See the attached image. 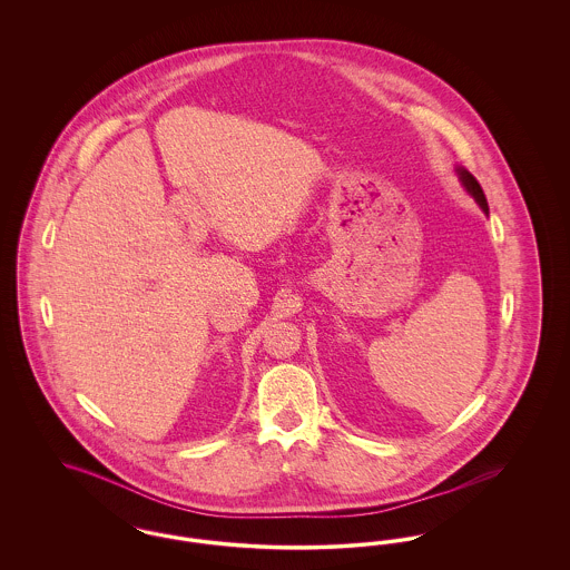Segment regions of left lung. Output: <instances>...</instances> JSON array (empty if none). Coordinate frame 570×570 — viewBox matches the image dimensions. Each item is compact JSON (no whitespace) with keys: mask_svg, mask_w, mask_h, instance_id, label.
<instances>
[{"mask_svg":"<svg viewBox=\"0 0 570 570\" xmlns=\"http://www.w3.org/2000/svg\"><path fill=\"white\" fill-rule=\"evenodd\" d=\"M458 175H460V179H462V184H464V188L471 191V196L480 203V207L489 214V203H487V196H484V190H482V186L478 184V179L469 173V170H464V168H458Z\"/></svg>","mask_w":570,"mask_h":570,"instance_id":"left-lung-1","label":"left lung"}]
</instances>
